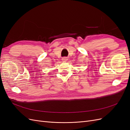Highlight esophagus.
Masks as SVG:
<instances>
[{"mask_svg": "<svg viewBox=\"0 0 130 130\" xmlns=\"http://www.w3.org/2000/svg\"><path fill=\"white\" fill-rule=\"evenodd\" d=\"M62 60L63 61H67L68 60V58H67V57H64L63 58H62Z\"/></svg>", "mask_w": 130, "mask_h": 130, "instance_id": "1", "label": "esophagus"}]
</instances>
